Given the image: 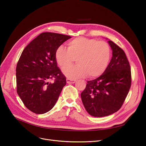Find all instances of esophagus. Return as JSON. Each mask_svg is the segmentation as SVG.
<instances>
[{
  "mask_svg": "<svg viewBox=\"0 0 146 146\" xmlns=\"http://www.w3.org/2000/svg\"><path fill=\"white\" fill-rule=\"evenodd\" d=\"M66 82L68 83H74L76 82V80H73V79H70V78H66Z\"/></svg>",
  "mask_w": 146,
  "mask_h": 146,
  "instance_id": "1",
  "label": "esophagus"
}]
</instances>
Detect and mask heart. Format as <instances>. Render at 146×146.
<instances>
[{
  "instance_id": "b5f03b06",
  "label": "heart",
  "mask_w": 146,
  "mask_h": 146,
  "mask_svg": "<svg viewBox=\"0 0 146 146\" xmlns=\"http://www.w3.org/2000/svg\"><path fill=\"white\" fill-rule=\"evenodd\" d=\"M111 56V48L107 42L84 37L75 38L68 43V50L62 46L55 52L56 63L63 68L66 77L76 78L86 76H100L107 69ZM76 59L78 64L68 66Z\"/></svg>"
}]
</instances>
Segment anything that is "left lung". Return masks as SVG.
Listing matches in <instances>:
<instances>
[{
	"label": "left lung",
	"mask_w": 146,
	"mask_h": 146,
	"mask_svg": "<svg viewBox=\"0 0 146 146\" xmlns=\"http://www.w3.org/2000/svg\"><path fill=\"white\" fill-rule=\"evenodd\" d=\"M108 43L113 56L107 69L98 78L88 81L81 94L84 107L94 117L107 116L117 111L131 87V68L124 51L112 41Z\"/></svg>",
	"instance_id": "left-lung-1"
}]
</instances>
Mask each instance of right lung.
I'll return each mask as SVG.
<instances>
[{"label": "right lung", "mask_w": 146, "mask_h": 146, "mask_svg": "<svg viewBox=\"0 0 146 146\" xmlns=\"http://www.w3.org/2000/svg\"><path fill=\"white\" fill-rule=\"evenodd\" d=\"M70 38L60 33H42L22 52L16 66L17 92L26 108L34 113L50 111L66 85V77L57 66L55 52Z\"/></svg>", "instance_id": "1"}]
</instances>
